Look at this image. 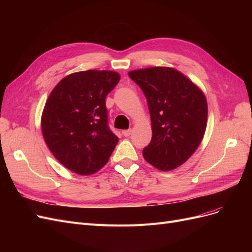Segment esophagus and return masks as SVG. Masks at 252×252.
<instances>
[{"label":"esophagus","mask_w":252,"mask_h":252,"mask_svg":"<svg viewBox=\"0 0 252 252\" xmlns=\"http://www.w3.org/2000/svg\"><path fill=\"white\" fill-rule=\"evenodd\" d=\"M131 132H132L131 129H128V130H123V131H122V133H123L124 136H129V135L131 134Z\"/></svg>","instance_id":"34e87169"}]
</instances>
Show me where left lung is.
<instances>
[{
	"label": "left lung",
	"mask_w": 252,
	"mask_h": 252,
	"mask_svg": "<svg viewBox=\"0 0 252 252\" xmlns=\"http://www.w3.org/2000/svg\"><path fill=\"white\" fill-rule=\"evenodd\" d=\"M144 93L152 138L143 149L146 161L162 171L178 168L204 138L208 106L202 89L172 67L156 66L128 72Z\"/></svg>",
	"instance_id": "8db88e82"
}]
</instances>
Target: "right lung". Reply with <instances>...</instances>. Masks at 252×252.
<instances>
[{
	"instance_id": "obj_1",
	"label": "right lung",
	"mask_w": 252,
	"mask_h": 252,
	"mask_svg": "<svg viewBox=\"0 0 252 252\" xmlns=\"http://www.w3.org/2000/svg\"><path fill=\"white\" fill-rule=\"evenodd\" d=\"M120 78L111 70L78 71L52 89L42 112V134L67 169L89 175L107 164L119 138L107 125L105 100Z\"/></svg>"
}]
</instances>
